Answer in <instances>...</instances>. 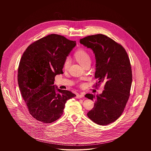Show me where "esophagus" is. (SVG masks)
<instances>
[{
  "label": "esophagus",
  "mask_w": 151,
  "mask_h": 151,
  "mask_svg": "<svg viewBox=\"0 0 151 151\" xmlns=\"http://www.w3.org/2000/svg\"><path fill=\"white\" fill-rule=\"evenodd\" d=\"M84 97V94H79L77 95L76 96V98L77 99H81V98H83Z\"/></svg>",
  "instance_id": "esophagus-1"
}]
</instances>
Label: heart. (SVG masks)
<instances>
[{"instance_id":"1","label":"heart","mask_w":151,"mask_h":151,"mask_svg":"<svg viewBox=\"0 0 151 151\" xmlns=\"http://www.w3.org/2000/svg\"><path fill=\"white\" fill-rule=\"evenodd\" d=\"M75 57L76 60L82 66H84L86 63L91 62V58L88 53L86 51L83 49H80L77 51L75 53ZM70 64V59L69 57H67L65 59L63 63V68L65 70H67Z\"/></svg>"}]
</instances>
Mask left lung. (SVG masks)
Listing matches in <instances>:
<instances>
[{
	"instance_id": "obj_1",
	"label": "left lung",
	"mask_w": 151,
	"mask_h": 151,
	"mask_svg": "<svg viewBox=\"0 0 151 151\" xmlns=\"http://www.w3.org/2000/svg\"><path fill=\"white\" fill-rule=\"evenodd\" d=\"M80 43L91 49L96 58V86L105 83L104 90L96 97L86 94L93 100L94 108L87 115L93 122L107 125L122 114L129 99L132 75L127 53L121 45L108 36L98 34L80 39Z\"/></svg>"
}]
</instances>
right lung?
<instances>
[{
	"instance_id": "obj_1",
	"label": "right lung",
	"mask_w": 151,
	"mask_h": 151,
	"mask_svg": "<svg viewBox=\"0 0 151 151\" xmlns=\"http://www.w3.org/2000/svg\"><path fill=\"white\" fill-rule=\"evenodd\" d=\"M75 46V41L51 34L30 45L23 53L18 84L29 113L37 121H57L63 114L67 101L76 96L54 85L55 76L63 73L65 59Z\"/></svg>"
}]
</instances>
